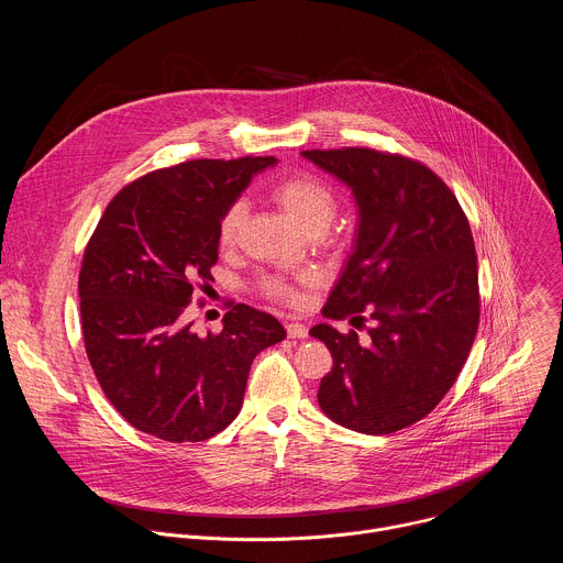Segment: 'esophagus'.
<instances>
[{
    "label": "esophagus",
    "mask_w": 563,
    "mask_h": 563,
    "mask_svg": "<svg viewBox=\"0 0 563 563\" xmlns=\"http://www.w3.org/2000/svg\"><path fill=\"white\" fill-rule=\"evenodd\" d=\"M287 336L289 339H307V328L300 323H287Z\"/></svg>",
    "instance_id": "esophagus-1"
}]
</instances>
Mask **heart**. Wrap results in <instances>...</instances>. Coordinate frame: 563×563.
Segmentation results:
<instances>
[{"label": "heart", "instance_id": "1", "mask_svg": "<svg viewBox=\"0 0 563 563\" xmlns=\"http://www.w3.org/2000/svg\"><path fill=\"white\" fill-rule=\"evenodd\" d=\"M272 196L276 205L309 235H320L323 231H328V227L334 222L339 211V198L334 189L313 176L287 178L280 185H276ZM245 213H247V207L243 200L233 202L224 211L218 227V238L222 247H231L235 243L240 227L245 222ZM302 280H307V276H302ZM265 287L276 298L291 300L296 296L294 287L283 278H269L265 280Z\"/></svg>", "mask_w": 563, "mask_h": 563}]
</instances>
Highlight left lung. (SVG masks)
Returning a JSON list of instances; mask_svg holds the SVG:
<instances>
[{"label":"left lung","mask_w":563,"mask_h":563,"mask_svg":"<svg viewBox=\"0 0 563 563\" xmlns=\"http://www.w3.org/2000/svg\"><path fill=\"white\" fill-rule=\"evenodd\" d=\"M302 157L347 185L358 207L354 252L323 316L367 309L374 320L367 343L330 323L309 330L334 358L318 406L347 430L391 434L439 406L474 343L472 231L448 185L410 157L356 146Z\"/></svg>","instance_id":"1"}]
</instances>
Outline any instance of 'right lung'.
<instances>
[{"label": "right lung", "instance_id": "1", "mask_svg": "<svg viewBox=\"0 0 563 563\" xmlns=\"http://www.w3.org/2000/svg\"><path fill=\"white\" fill-rule=\"evenodd\" d=\"M276 157L189 159L126 185L100 218L79 272L87 356L113 408L140 432L196 443L243 408L254 358L287 332L238 302L198 336L185 309L213 280L218 227Z\"/></svg>", "mask_w": 563, "mask_h": 563}]
</instances>
